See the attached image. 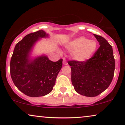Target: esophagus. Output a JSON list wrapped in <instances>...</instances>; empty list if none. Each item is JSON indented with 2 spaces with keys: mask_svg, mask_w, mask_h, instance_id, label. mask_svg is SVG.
Here are the masks:
<instances>
[{
  "mask_svg": "<svg viewBox=\"0 0 125 125\" xmlns=\"http://www.w3.org/2000/svg\"><path fill=\"white\" fill-rule=\"evenodd\" d=\"M62 62H63V64L65 65H68V63H67V62H66V61L65 60H64L62 61Z\"/></svg>",
  "mask_w": 125,
  "mask_h": 125,
  "instance_id": "34e87169",
  "label": "esophagus"
}]
</instances>
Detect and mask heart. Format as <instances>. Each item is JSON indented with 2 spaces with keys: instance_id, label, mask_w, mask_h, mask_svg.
Masks as SVG:
<instances>
[{
  "instance_id": "heart-1",
  "label": "heart",
  "mask_w": 125,
  "mask_h": 125,
  "mask_svg": "<svg viewBox=\"0 0 125 125\" xmlns=\"http://www.w3.org/2000/svg\"><path fill=\"white\" fill-rule=\"evenodd\" d=\"M95 41L89 40L85 37H80L70 42L66 48L71 51V56L75 60L86 61L93 56L97 49Z\"/></svg>"
}]
</instances>
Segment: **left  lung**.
<instances>
[{"instance_id": "1", "label": "left lung", "mask_w": 125, "mask_h": 125, "mask_svg": "<svg viewBox=\"0 0 125 125\" xmlns=\"http://www.w3.org/2000/svg\"><path fill=\"white\" fill-rule=\"evenodd\" d=\"M100 47L86 61H68L71 66L72 83L76 91L86 97H95L106 89L112 83L115 60L112 45L103 37L93 34Z\"/></svg>"}]
</instances>
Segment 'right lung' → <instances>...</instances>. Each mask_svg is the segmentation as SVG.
<instances>
[{
	"instance_id": "add662e5",
	"label": "right lung",
	"mask_w": 125,
	"mask_h": 125,
	"mask_svg": "<svg viewBox=\"0 0 125 125\" xmlns=\"http://www.w3.org/2000/svg\"><path fill=\"white\" fill-rule=\"evenodd\" d=\"M48 36L44 31L28 34L15 46L10 62V74L16 88L30 97L44 96L52 92L62 66L42 55L32 59L30 54L35 42Z\"/></svg>"
}]
</instances>
